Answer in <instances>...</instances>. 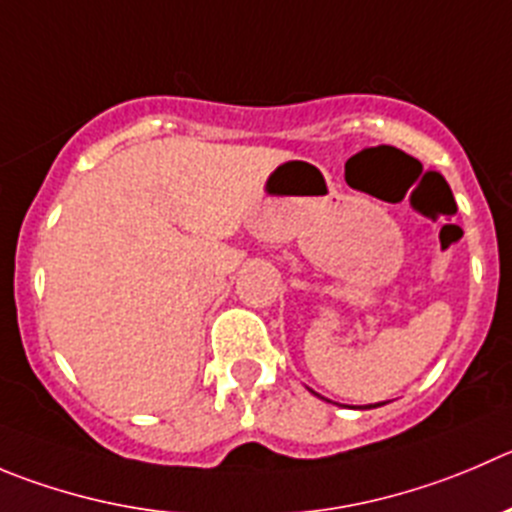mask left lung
I'll use <instances>...</instances> for the list:
<instances>
[{
  "label": "left lung",
  "mask_w": 512,
  "mask_h": 512,
  "mask_svg": "<svg viewBox=\"0 0 512 512\" xmlns=\"http://www.w3.org/2000/svg\"><path fill=\"white\" fill-rule=\"evenodd\" d=\"M379 405H384V402H379ZM369 407H372V405H369ZM374 407H377V405H374Z\"/></svg>",
  "instance_id": "obj_1"
}]
</instances>
